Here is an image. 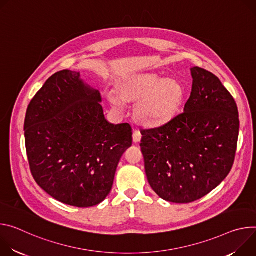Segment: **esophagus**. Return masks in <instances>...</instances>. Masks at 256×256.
I'll use <instances>...</instances> for the list:
<instances>
[{"mask_svg":"<svg viewBox=\"0 0 256 256\" xmlns=\"http://www.w3.org/2000/svg\"><path fill=\"white\" fill-rule=\"evenodd\" d=\"M141 133H140V131L139 130H134L133 131V141L135 144H137V142H139L140 141V139H141Z\"/></svg>","mask_w":256,"mask_h":256,"instance_id":"esophagus-1","label":"esophagus"}]
</instances>
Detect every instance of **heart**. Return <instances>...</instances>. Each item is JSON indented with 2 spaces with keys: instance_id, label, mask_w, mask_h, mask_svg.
Returning a JSON list of instances; mask_svg holds the SVG:
<instances>
[{
  "instance_id": "b5f03b06",
  "label": "heart",
  "mask_w": 256,
  "mask_h": 256,
  "mask_svg": "<svg viewBox=\"0 0 256 256\" xmlns=\"http://www.w3.org/2000/svg\"><path fill=\"white\" fill-rule=\"evenodd\" d=\"M122 100L137 102L135 117L144 125L156 126L164 124L176 115L182 102L184 90L175 79H160L156 74H141L124 81L119 86ZM112 106L121 108V102L110 96Z\"/></svg>"
}]
</instances>
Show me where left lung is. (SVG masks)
Listing matches in <instances>:
<instances>
[{
	"mask_svg": "<svg viewBox=\"0 0 256 256\" xmlns=\"http://www.w3.org/2000/svg\"><path fill=\"white\" fill-rule=\"evenodd\" d=\"M191 74L184 112L140 131L148 183L160 198L175 204L200 200L224 181L233 166L239 135L236 102L220 80L200 67Z\"/></svg>",
	"mask_w": 256,
	"mask_h": 256,
	"instance_id": "left-lung-1",
	"label": "left lung"
}]
</instances>
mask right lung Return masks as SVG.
<instances>
[{
	"mask_svg": "<svg viewBox=\"0 0 256 256\" xmlns=\"http://www.w3.org/2000/svg\"><path fill=\"white\" fill-rule=\"evenodd\" d=\"M98 90L62 70L52 75L28 104L25 146L36 182L54 200L77 208L108 195L121 156L132 146L128 123L104 119Z\"/></svg>",
	"mask_w": 256,
	"mask_h": 256,
	"instance_id": "1",
	"label": "right lung"
}]
</instances>
